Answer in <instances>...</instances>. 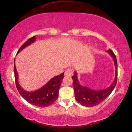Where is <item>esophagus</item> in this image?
Returning a JSON list of instances; mask_svg holds the SVG:
<instances>
[{
	"label": "esophagus",
	"instance_id": "1",
	"mask_svg": "<svg viewBox=\"0 0 132 132\" xmlns=\"http://www.w3.org/2000/svg\"><path fill=\"white\" fill-rule=\"evenodd\" d=\"M72 75H73V71L69 69H66L64 72V75L66 76H72Z\"/></svg>",
	"mask_w": 132,
	"mask_h": 132
}]
</instances>
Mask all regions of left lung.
Returning a JSON list of instances; mask_svg holds the SVG:
<instances>
[{"label":"left lung","instance_id":"8db88e82","mask_svg":"<svg viewBox=\"0 0 132 132\" xmlns=\"http://www.w3.org/2000/svg\"><path fill=\"white\" fill-rule=\"evenodd\" d=\"M111 56L112 57L115 64L116 68V76L114 82L108 88H106L103 90H96L93 89H91L88 87L83 86L79 84V82L78 79V73L75 71L74 75L72 76L73 84V90L75 93V99L78 102H79L82 106L87 107L94 106L99 104L100 103L105 100L108 97L112 92L114 90L115 87L116 86L117 82V62L116 55L113 53L111 50H108L107 51Z\"/></svg>","mask_w":132,"mask_h":132}]
</instances>
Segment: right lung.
I'll return each mask as SVG.
<instances>
[{"label":"right lung","instance_id":"right-lung-1","mask_svg":"<svg viewBox=\"0 0 132 132\" xmlns=\"http://www.w3.org/2000/svg\"><path fill=\"white\" fill-rule=\"evenodd\" d=\"M36 40L35 36L29 39L26 42L23 44L20 48L17 54L22 51L24 48L28 47ZM14 75L15 80L16 88L20 93V95L26 101L32 105L39 107H47L52 105L56 101L59 96V90L61 85V83L63 79L64 73L53 77L47 83L38 90L33 92H27L24 90L20 86L18 82V75L15 64L14 59Z\"/></svg>","mask_w":132,"mask_h":132}]
</instances>
